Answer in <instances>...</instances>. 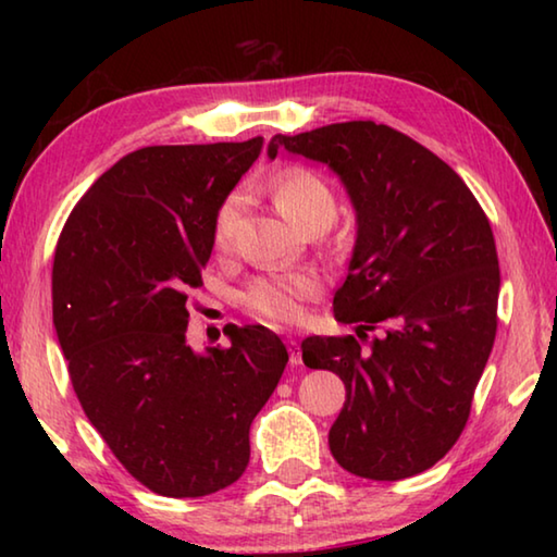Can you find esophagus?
Returning <instances> with one entry per match:
<instances>
[{"label": "esophagus", "instance_id": "esophagus-1", "mask_svg": "<svg viewBox=\"0 0 557 557\" xmlns=\"http://www.w3.org/2000/svg\"><path fill=\"white\" fill-rule=\"evenodd\" d=\"M287 351H289V363L292 366H299L301 363V354H299V344H297V338H292V336H287Z\"/></svg>", "mask_w": 557, "mask_h": 557}]
</instances>
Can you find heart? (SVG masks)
<instances>
[{
    "label": "heart",
    "mask_w": 557,
    "mask_h": 557,
    "mask_svg": "<svg viewBox=\"0 0 557 557\" xmlns=\"http://www.w3.org/2000/svg\"><path fill=\"white\" fill-rule=\"evenodd\" d=\"M268 194L272 201L301 231H326L336 219V196L324 176L307 166H285L268 178ZM243 211V196L228 194L213 213V245L215 250L228 252L238 233ZM319 292V282L312 275H265L258 277L245 292V307L262 322L275 326H292L305 319V301Z\"/></svg>",
    "instance_id": "b5f03b06"
}]
</instances>
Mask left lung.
<instances>
[{
    "mask_svg": "<svg viewBox=\"0 0 557 557\" xmlns=\"http://www.w3.org/2000/svg\"><path fill=\"white\" fill-rule=\"evenodd\" d=\"M277 149L326 164L356 211L334 317L356 336H307L301 361L346 385L329 449L373 482L420 474L447 455L496 338L498 258L486 213L449 164L371 120L275 135ZM379 331L369 347L360 342Z\"/></svg>",
    "mask_w": 557,
    "mask_h": 557,
    "instance_id": "left-lung-1",
    "label": "left lung"
}]
</instances>
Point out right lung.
Returning a JSON list of instances; mask_svg holds the SVG:
<instances>
[{"instance_id":"right-lung-1","label":"right lung","mask_w":557,"mask_h":557,"mask_svg":"<svg viewBox=\"0 0 557 557\" xmlns=\"http://www.w3.org/2000/svg\"><path fill=\"white\" fill-rule=\"evenodd\" d=\"M260 149L262 137L129 152L75 203L55 245L53 326L73 391L120 465L159 496L238 482L252 420L287 366L260 324H231L228 348L186 344L213 213Z\"/></svg>"}]
</instances>
